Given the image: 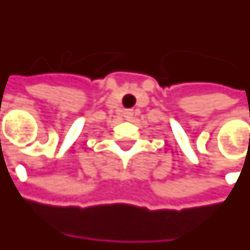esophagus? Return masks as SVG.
<instances>
[{"label": "esophagus", "mask_w": 250, "mask_h": 250, "mask_svg": "<svg viewBox=\"0 0 250 250\" xmlns=\"http://www.w3.org/2000/svg\"><path fill=\"white\" fill-rule=\"evenodd\" d=\"M132 114H133L132 110H125V112H124V116H125L126 118L132 117Z\"/></svg>", "instance_id": "esophagus-1"}]
</instances>
